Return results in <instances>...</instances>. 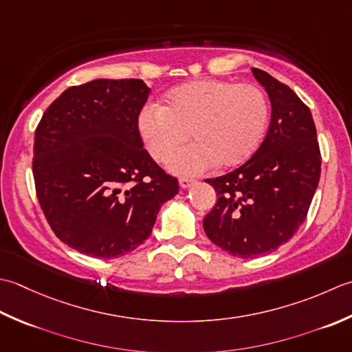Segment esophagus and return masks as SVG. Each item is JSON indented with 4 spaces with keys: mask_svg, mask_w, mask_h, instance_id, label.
<instances>
[{
    "mask_svg": "<svg viewBox=\"0 0 352 352\" xmlns=\"http://www.w3.org/2000/svg\"><path fill=\"white\" fill-rule=\"evenodd\" d=\"M195 184V181L192 179H188V177H181L179 179V185H181V188H190V186Z\"/></svg>",
    "mask_w": 352,
    "mask_h": 352,
    "instance_id": "1",
    "label": "esophagus"
}]
</instances>
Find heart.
<instances>
[{
    "instance_id": "heart-1",
    "label": "heart",
    "mask_w": 352,
    "mask_h": 352,
    "mask_svg": "<svg viewBox=\"0 0 352 352\" xmlns=\"http://www.w3.org/2000/svg\"><path fill=\"white\" fill-rule=\"evenodd\" d=\"M269 120V103L255 85L206 78L170 91L166 104H150L140 116V132L153 160L168 157L170 171L202 175L217 164L236 166L255 152Z\"/></svg>"
}]
</instances>
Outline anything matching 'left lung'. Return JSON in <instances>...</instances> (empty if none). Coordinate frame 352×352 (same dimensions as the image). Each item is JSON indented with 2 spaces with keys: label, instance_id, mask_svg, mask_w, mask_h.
Segmentation results:
<instances>
[{
  "label": "left lung",
  "instance_id": "1",
  "mask_svg": "<svg viewBox=\"0 0 352 352\" xmlns=\"http://www.w3.org/2000/svg\"><path fill=\"white\" fill-rule=\"evenodd\" d=\"M252 73L272 103L266 138L241 167L206 179L219 199L204 219L205 232L214 245L239 258L274 252L298 232L322 164L308 106L266 71L252 68Z\"/></svg>",
  "mask_w": 352,
  "mask_h": 352
}]
</instances>
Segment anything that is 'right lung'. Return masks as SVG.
I'll list each match as a JSON object with an SVG mask.
<instances>
[{
  "instance_id": "1",
  "label": "right lung",
  "mask_w": 352,
  "mask_h": 352,
  "mask_svg": "<svg viewBox=\"0 0 352 352\" xmlns=\"http://www.w3.org/2000/svg\"><path fill=\"white\" fill-rule=\"evenodd\" d=\"M148 92L140 78L71 86L36 127V196L57 239L78 252H131L177 195V179L152 160L138 129Z\"/></svg>"
}]
</instances>
